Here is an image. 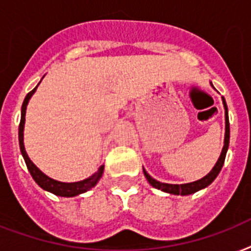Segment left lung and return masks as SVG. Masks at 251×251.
Masks as SVG:
<instances>
[{"label":"left lung","instance_id":"8db88e82","mask_svg":"<svg viewBox=\"0 0 251 251\" xmlns=\"http://www.w3.org/2000/svg\"><path fill=\"white\" fill-rule=\"evenodd\" d=\"M210 84L212 86V83L210 82ZM214 87V86H212ZM223 100V105H224V110H226V135H224V146H223L222 153L219 156L218 161L215 167L211 169L210 173H207L203 178L198 179V181H194V182L190 183H181V185H175V183H164L157 181V179L152 178L151 176L146 172V169L143 168V173H145V177L147 178V181L150 182V185L155 189H159V190L164 191V193H168V194H173V195H189V194H194L197 191L202 190L204 187H207L210 183H212L218 175L222 171L223 164H224V160H226V151H228V147H229V117H228V106H226V99L222 98Z\"/></svg>","mask_w":251,"mask_h":251}]
</instances>
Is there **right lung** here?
I'll use <instances>...</instances> for the list:
<instances>
[{"label": "right lung", "mask_w": 251, "mask_h": 251, "mask_svg": "<svg viewBox=\"0 0 251 251\" xmlns=\"http://www.w3.org/2000/svg\"><path fill=\"white\" fill-rule=\"evenodd\" d=\"M44 78V76H43ZM41 82V80H40ZM39 82V84H40ZM37 84V86H39ZM37 86L33 88L31 92L27 94L25 101L22 104V110H21V124H19V147H21L22 156L25 159V165L28 168V172L32 176V178L35 179V182L39 185V186L45 191H49L54 195H58V197H66V198H70V197H76V195L83 194L86 191L91 190L92 187L99 182V179L101 178L102 173H104V165L99 168L98 172H95L94 175L90 176L88 178H84L82 181H78V182H61V181H57L54 178H50L49 176H47L44 172H41L36 165L33 164L32 160L29 159L27 152H25V142H23V131H25V109H27V105H28L29 99L32 98V95L35 94Z\"/></svg>", "instance_id": "obj_1"}]
</instances>
